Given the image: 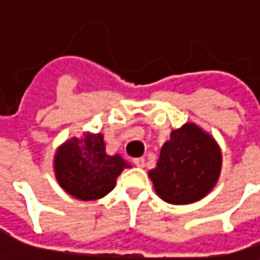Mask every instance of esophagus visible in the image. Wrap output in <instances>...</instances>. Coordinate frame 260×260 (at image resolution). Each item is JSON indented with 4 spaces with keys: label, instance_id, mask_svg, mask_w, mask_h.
Wrapping results in <instances>:
<instances>
[{
    "label": "esophagus",
    "instance_id": "obj_1",
    "mask_svg": "<svg viewBox=\"0 0 260 260\" xmlns=\"http://www.w3.org/2000/svg\"><path fill=\"white\" fill-rule=\"evenodd\" d=\"M133 162H135V166H138V167H145V158L143 157L135 158Z\"/></svg>",
    "mask_w": 260,
    "mask_h": 260
}]
</instances>
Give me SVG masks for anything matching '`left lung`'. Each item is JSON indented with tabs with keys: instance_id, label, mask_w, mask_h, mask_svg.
Instances as JSON below:
<instances>
[{
	"instance_id": "8db88e82",
	"label": "left lung",
	"mask_w": 260,
	"mask_h": 260,
	"mask_svg": "<svg viewBox=\"0 0 260 260\" xmlns=\"http://www.w3.org/2000/svg\"><path fill=\"white\" fill-rule=\"evenodd\" d=\"M222 172V151L210 133L194 122L172 132L148 175L169 204H192L209 194Z\"/></svg>"
}]
</instances>
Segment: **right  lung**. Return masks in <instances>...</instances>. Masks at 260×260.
Listing matches in <instances>:
<instances>
[{
    "label": "right lung",
    "instance_id": "right-lung-1",
    "mask_svg": "<svg viewBox=\"0 0 260 260\" xmlns=\"http://www.w3.org/2000/svg\"><path fill=\"white\" fill-rule=\"evenodd\" d=\"M132 167L124 158L108 155L102 133L85 132L71 138L54 152L53 170L60 188L77 200L91 201L108 195L124 169Z\"/></svg>",
    "mask_w": 260,
    "mask_h": 260
}]
</instances>
